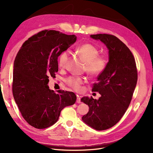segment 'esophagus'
Masks as SVG:
<instances>
[{
    "mask_svg": "<svg viewBox=\"0 0 153 153\" xmlns=\"http://www.w3.org/2000/svg\"><path fill=\"white\" fill-rule=\"evenodd\" d=\"M76 102H77V103H81V97H80L79 95H77V101H76Z\"/></svg>",
    "mask_w": 153,
    "mask_h": 153,
    "instance_id": "esophagus-1",
    "label": "esophagus"
}]
</instances>
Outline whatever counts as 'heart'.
Wrapping results in <instances>:
<instances>
[{
	"label": "heart",
	"mask_w": 153,
	"mask_h": 153,
	"mask_svg": "<svg viewBox=\"0 0 153 153\" xmlns=\"http://www.w3.org/2000/svg\"><path fill=\"white\" fill-rule=\"evenodd\" d=\"M77 53L86 62L85 69L88 74L91 77H98L102 74L108 64V59L103 55H98L99 50L89 43L81 45L77 48ZM69 50L62 52L58 58L59 66L64 69L66 67L69 59ZM68 86L75 91H79L81 86L85 82V79L80 77L71 76L66 79Z\"/></svg>",
	"instance_id": "heart-1"
}]
</instances>
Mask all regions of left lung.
I'll return each mask as SVG.
<instances>
[{"label":"left lung","mask_w":153,"mask_h":153,"mask_svg":"<svg viewBox=\"0 0 153 153\" xmlns=\"http://www.w3.org/2000/svg\"><path fill=\"white\" fill-rule=\"evenodd\" d=\"M91 37L100 39L108 48L109 62L92 88V91L98 92L101 97L81 99L89 108L82 120L97 131H103L114 126L127 110L136 86L137 69L131 51L117 37L108 34Z\"/></svg>","instance_id":"8db88e82"}]
</instances>
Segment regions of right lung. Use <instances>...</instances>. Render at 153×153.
Here are the masks:
<instances>
[{
    "label": "right lung",
    "mask_w": 153,
    "mask_h": 153,
    "mask_svg": "<svg viewBox=\"0 0 153 153\" xmlns=\"http://www.w3.org/2000/svg\"><path fill=\"white\" fill-rule=\"evenodd\" d=\"M74 35L43 30L28 38L21 46L14 63L13 93L24 119L38 129L57 122L60 111L76 101L73 92L48 86L49 77L58 72V56L76 41Z\"/></svg>",
    "instance_id": "add662e5"
}]
</instances>
